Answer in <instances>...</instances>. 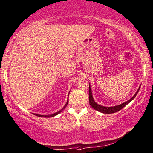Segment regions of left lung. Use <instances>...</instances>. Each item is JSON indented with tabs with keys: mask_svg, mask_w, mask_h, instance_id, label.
Listing matches in <instances>:
<instances>
[{
	"mask_svg": "<svg viewBox=\"0 0 153 153\" xmlns=\"http://www.w3.org/2000/svg\"><path fill=\"white\" fill-rule=\"evenodd\" d=\"M139 90H140V88H139L138 91L136 92V93L134 94V96H133L131 99L129 100L128 101H127V102H124V103L120 104V105L115 106V107H102V106H101V105H99V104H97L94 101L93 97H92V91H91L90 85H89V102H90V104L91 105V107L93 108V109H94L98 111L102 112V113H104V114L115 113V112H117L118 111H119V110H121V109H123V108L126 107V106L127 104L129 103V102H130L131 101H132V100L135 98V97L137 95Z\"/></svg>",
	"mask_w": 153,
	"mask_h": 153,
	"instance_id": "1",
	"label": "left lung"
}]
</instances>
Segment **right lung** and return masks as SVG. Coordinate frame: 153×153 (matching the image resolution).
<instances>
[{
	"mask_svg": "<svg viewBox=\"0 0 153 153\" xmlns=\"http://www.w3.org/2000/svg\"><path fill=\"white\" fill-rule=\"evenodd\" d=\"M68 101H67V103L66 104H65V107H63V109H61V110H60V111H58V112H56V113H55V114H51V115H45V116H44V115H39V114H34V115H36V116H37V117H54V116H56V115H57V114H59L60 113V112H61V111H62V110L63 109H64V108L65 107H66V106H67V104H68Z\"/></svg>",
	"mask_w": 153,
	"mask_h": 153,
	"instance_id": "add662e5",
	"label": "right lung"
}]
</instances>
